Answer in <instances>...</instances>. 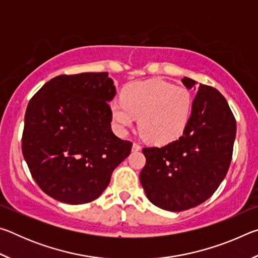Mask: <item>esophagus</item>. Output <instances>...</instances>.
Returning <instances> with one entry per match:
<instances>
[{
	"instance_id": "1",
	"label": "esophagus",
	"mask_w": 258,
	"mask_h": 258,
	"mask_svg": "<svg viewBox=\"0 0 258 258\" xmlns=\"http://www.w3.org/2000/svg\"><path fill=\"white\" fill-rule=\"evenodd\" d=\"M132 150H133V151H139V150H141V146H140L139 143L134 142V143H133V147H132Z\"/></svg>"
}]
</instances>
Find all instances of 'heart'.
Listing matches in <instances>:
<instances>
[{"instance_id":"1","label":"heart","mask_w":258,"mask_h":258,"mask_svg":"<svg viewBox=\"0 0 258 258\" xmlns=\"http://www.w3.org/2000/svg\"><path fill=\"white\" fill-rule=\"evenodd\" d=\"M192 95L183 86L163 80L130 84L121 100L110 104L112 120L121 132L139 117V131L147 141L164 145L180 137L192 111Z\"/></svg>"}]
</instances>
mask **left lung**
<instances>
[{
	"label": "left lung",
	"instance_id": "1",
	"mask_svg": "<svg viewBox=\"0 0 258 258\" xmlns=\"http://www.w3.org/2000/svg\"><path fill=\"white\" fill-rule=\"evenodd\" d=\"M182 83L196 85L191 78ZM183 134L161 148H143L146 165L140 181L148 199L161 209L182 212L212 197L232 160L237 123L225 98L200 84Z\"/></svg>",
	"mask_w": 258,
	"mask_h": 258
}]
</instances>
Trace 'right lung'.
Listing matches in <instances>:
<instances>
[{
	"mask_svg": "<svg viewBox=\"0 0 258 258\" xmlns=\"http://www.w3.org/2000/svg\"><path fill=\"white\" fill-rule=\"evenodd\" d=\"M115 94L107 73H82L52 78L29 100L21 149L47 196L69 205L92 202L130 155L132 142L111 131L108 102Z\"/></svg>",
	"mask_w": 258,
	"mask_h": 258,
	"instance_id": "1",
	"label": "right lung"
}]
</instances>
